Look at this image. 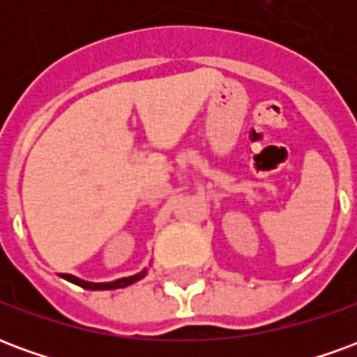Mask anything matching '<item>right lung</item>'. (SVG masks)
Wrapping results in <instances>:
<instances>
[{
	"mask_svg": "<svg viewBox=\"0 0 357 357\" xmlns=\"http://www.w3.org/2000/svg\"><path fill=\"white\" fill-rule=\"evenodd\" d=\"M147 275V269H143L139 273H135L132 277H122V279H116V281H110V283H89V281H84V279H78V277L68 275V273H61L63 279L66 281H70V283L78 284L82 289H88V291H112V289H124L128 284L135 283V281H139L143 277Z\"/></svg>",
	"mask_w": 357,
	"mask_h": 357,
	"instance_id": "obj_1",
	"label": "right lung"
}]
</instances>
